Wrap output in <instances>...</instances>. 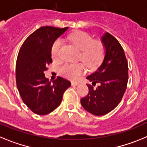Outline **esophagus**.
Here are the masks:
<instances>
[{
	"label": "esophagus",
	"instance_id": "34e87169",
	"mask_svg": "<svg viewBox=\"0 0 147 147\" xmlns=\"http://www.w3.org/2000/svg\"><path fill=\"white\" fill-rule=\"evenodd\" d=\"M71 84H72V86H78V85L79 84V83L78 82H75V81H72V83H71Z\"/></svg>",
	"mask_w": 147,
	"mask_h": 147
}]
</instances>
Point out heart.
Segmentation results:
<instances>
[{"mask_svg": "<svg viewBox=\"0 0 147 147\" xmlns=\"http://www.w3.org/2000/svg\"><path fill=\"white\" fill-rule=\"evenodd\" d=\"M74 45L81 51L80 59L82 60L89 68H95L100 64L105 55V47L100 40H93L92 37L84 32H76L69 36ZM63 40L58 38L53 43L51 54L53 59L61 58V51ZM85 66L82 63H65L60 69V72L65 78L77 80L85 72Z\"/></svg>", "mask_w": 147, "mask_h": 147, "instance_id": "obj_1", "label": "heart"}]
</instances>
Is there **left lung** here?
Segmentation results:
<instances>
[{
    "label": "left lung",
    "mask_w": 147,
    "mask_h": 147,
    "mask_svg": "<svg viewBox=\"0 0 147 147\" xmlns=\"http://www.w3.org/2000/svg\"><path fill=\"white\" fill-rule=\"evenodd\" d=\"M105 47L104 59L98 68L86 77L94 89L89 86L87 96L81 99V104L87 112L95 115H104L115 108L121 100L128 81V63L124 51L118 40L109 33L100 37Z\"/></svg>",
    "instance_id": "1"
}]
</instances>
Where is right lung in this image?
I'll list each match as a JSON object with an SVG mask.
<instances>
[{
  "label": "right lung",
  "mask_w": 147,
  "mask_h": 147,
  "mask_svg": "<svg viewBox=\"0 0 147 147\" xmlns=\"http://www.w3.org/2000/svg\"><path fill=\"white\" fill-rule=\"evenodd\" d=\"M69 27L43 26L24 42L16 62V83L23 101L35 114H49L61 104L70 81L58 77L51 82L44 75L52 63V46Z\"/></svg>",
  "instance_id": "right-lung-1"
}]
</instances>
